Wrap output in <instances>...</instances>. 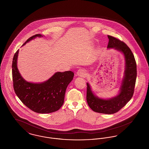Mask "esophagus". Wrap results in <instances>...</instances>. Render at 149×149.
<instances>
[{"label":"esophagus","mask_w":149,"mask_h":149,"mask_svg":"<svg viewBox=\"0 0 149 149\" xmlns=\"http://www.w3.org/2000/svg\"><path fill=\"white\" fill-rule=\"evenodd\" d=\"M85 71H84L83 69H79L78 71H77V75L80 76V77H84L85 76Z\"/></svg>","instance_id":"obj_1"}]
</instances>
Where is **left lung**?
Instances as JSON below:
<instances>
[{"label":"left lung","instance_id":"1","mask_svg":"<svg viewBox=\"0 0 149 149\" xmlns=\"http://www.w3.org/2000/svg\"><path fill=\"white\" fill-rule=\"evenodd\" d=\"M109 42L107 48H114L121 51L125 57L126 70L120 94L110 99H100L93 93L87 83L86 101L93 111L104 114H113L118 112L132 98L137 77V66L135 57L127 45L120 40L108 36Z\"/></svg>","mask_w":149,"mask_h":149}]
</instances>
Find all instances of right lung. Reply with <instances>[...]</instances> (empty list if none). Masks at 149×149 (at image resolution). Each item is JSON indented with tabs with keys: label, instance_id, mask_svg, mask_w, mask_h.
<instances>
[{
	"label": "right lung",
	"instance_id": "obj_1",
	"mask_svg": "<svg viewBox=\"0 0 149 149\" xmlns=\"http://www.w3.org/2000/svg\"><path fill=\"white\" fill-rule=\"evenodd\" d=\"M36 37H29L25 45ZM18 50L12 61V78L14 92L22 102L32 111L38 113H50L58 110L63 106L66 88L72 80L74 74L71 71L56 72L47 81L35 84L25 81L20 75L17 61Z\"/></svg>",
	"mask_w": 149,
	"mask_h": 149
}]
</instances>
